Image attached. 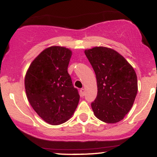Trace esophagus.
I'll use <instances>...</instances> for the list:
<instances>
[{
    "instance_id": "esophagus-1",
    "label": "esophagus",
    "mask_w": 157,
    "mask_h": 157,
    "mask_svg": "<svg viewBox=\"0 0 157 157\" xmlns=\"http://www.w3.org/2000/svg\"><path fill=\"white\" fill-rule=\"evenodd\" d=\"M85 92H86V91H85V89H81L80 90V96H81V97H83L84 95H85Z\"/></svg>"
}]
</instances>
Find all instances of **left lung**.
Instances as JSON below:
<instances>
[{"label":"left lung","mask_w":157,"mask_h":157,"mask_svg":"<svg viewBox=\"0 0 157 157\" xmlns=\"http://www.w3.org/2000/svg\"><path fill=\"white\" fill-rule=\"evenodd\" d=\"M85 55L96 75L97 95L91 102L97 118L106 123L120 122L128 113L137 94V77L132 66L117 52L94 47Z\"/></svg>","instance_id":"obj_1"}]
</instances>
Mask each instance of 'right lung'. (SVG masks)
<instances>
[{
    "label": "right lung",
    "instance_id": "add662e5",
    "mask_svg": "<svg viewBox=\"0 0 157 157\" xmlns=\"http://www.w3.org/2000/svg\"><path fill=\"white\" fill-rule=\"evenodd\" d=\"M71 51L61 46L46 48L32 61L25 89L30 105L45 122L60 125L72 116L80 100L68 73Z\"/></svg>",
    "mask_w": 157,
    "mask_h": 157
}]
</instances>
